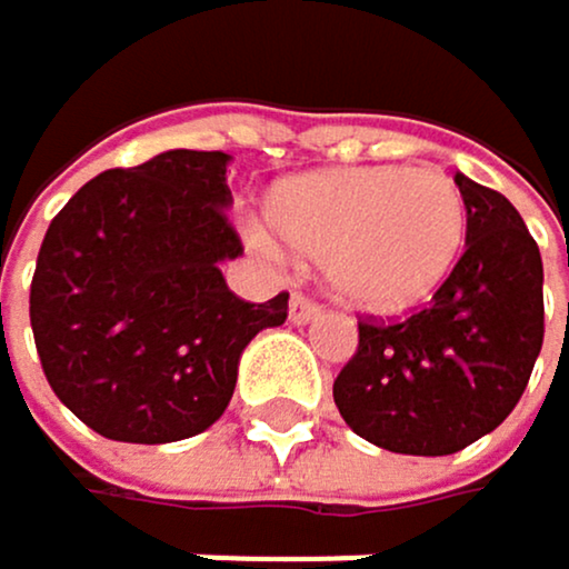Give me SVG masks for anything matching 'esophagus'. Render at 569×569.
Returning <instances> with one entry per match:
<instances>
[{"label":"esophagus","instance_id":"esophagus-1","mask_svg":"<svg viewBox=\"0 0 569 569\" xmlns=\"http://www.w3.org/2000/svg\"><path fill=\"white\" fill-rule=\"evenodd\" d=\"M322 312V306L319 301H312L309 295H301V291H295L291 295V309H288V316H291V322H309V319H316Z\"/></svg>","mask_w":569,"mask_h":569}]
</instances>
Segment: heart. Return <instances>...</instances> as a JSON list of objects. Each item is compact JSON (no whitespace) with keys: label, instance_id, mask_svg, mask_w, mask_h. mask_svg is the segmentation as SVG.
Instances as JSON below:
<instances>
[{"label":"heart","instance_id":"heart-1","mask_svg":"<svg viewBox=\"0 0 569 569\" xmlns=\"http://www.w3.org/2000/svg\"><path fill=\"white\" fill-rule=\"evenodd\" d=\"M278 237L319 260L326 284L363 312L426 301L457 268L467 240L460 184L439 168H347L291 178L268 199ZM250 240L274 250L268 229Z\"/></svg>","mask_w":569,"mask_h":569}]
</instances>
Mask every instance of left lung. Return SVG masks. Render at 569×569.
<instances>
[{
  "label": "left lung",
  "mask_w": 569,
  "mask_h": 569,
  "mask_svg": "<svg viewBox=\"0 0 569 569\" xmlns=\"http://www.w3.org/2000/svg\"><path fill=\"white\" fill-rule=\"evenodd\" d=\"M467 247L426 309L360 319V343L332 381L343 422L391 453L447 457L519 405L542 350V257L501 191L453 178Z\"/></svg>",
  "instance_id": "left-lung-1"
}]
</instances>
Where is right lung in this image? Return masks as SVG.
Here are the masks:
<instances>
[{"label": "right lung", "instance_id": "obj_1", "mask_svg": "<svg viewBox=\"0 0 569 569\" xmlns=\"http://www.w3.org/2000/svg\"><path fill=\"white\" fill-rule=\"evenodd\" d=\"M229 153L168 150L112 168L50 219L30 284L47 385L116 442L199 436L237 388L240 353L288 319V291L243 301L219 263L243 253Z\"/></svg>", "mask_w": 569, "mask_h": 569}]
</instances>
